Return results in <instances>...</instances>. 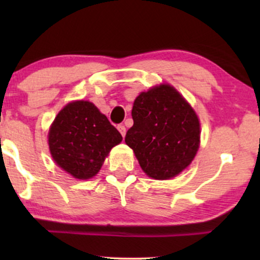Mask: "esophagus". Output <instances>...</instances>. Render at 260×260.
Here are the masks:
<instances>
[{
	"instance_id": "esophagus-1",
	"label": "esophagus",
	"mask_w": 260,
	"mask_h": 260,
	"mask_svg": "<svg viewBox=\"0 0 260 260\" xmlns=\"http://www.w3.org/2000/svg\"><path fill=\"white\" fill-rule=\"evenodd\" d=\"M117 129L120 131V133L122 134V137L126 136V127H124L123 124H118V126H117Z\"/></svg>"
}]
</instances>
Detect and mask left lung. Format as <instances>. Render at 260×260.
<instances>
[{
	"mask_svg": "<svg viewBox=\"0 0 260 260\" xmlns=\"http://www.w3.org/2000/svg\"><path fill=\"white\" fill-rule=\"evenodd\" d=\"M132 117L124 140L149 177L169 180L194 159L201 138L198 117L172 86L142 92L133 104Z\"/></svg>",
	"mask_w": 260,
	"mask_h": 260,
	"instance_id": "1",
	"label": "left lung"
}]
</instances>
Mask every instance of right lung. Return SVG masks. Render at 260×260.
Returning a JSON list of instances; mask_svg holds the SVG:
<instances>
[{
  "label": "right lung",
  "mask_w": 260,
  "mask_h": 260,
  "mask_svg": "<svg viewBox=\"0 0 260 260\" xmlns=\"http://www.w3.org/2000/svg\"><path fill=\"white\" fill-rule=\"evenodd\" d=\"M121 140V133L89 101L68 104L59 111L49 133L53 160L79 180L96 175L109 151Z\"/></svg>",
  "instance_id": "1"
}]
</instances>
